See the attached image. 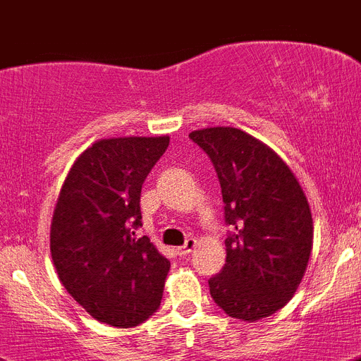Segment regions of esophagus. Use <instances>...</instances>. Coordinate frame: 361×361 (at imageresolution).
I'll return each mask as SVG.
<instances>
[{"label": "esophagus", "instance_id": "obj_1", "mask_svg": "<svg viewBox=\"0 0 361 361\" xmlns=\"http://www.w3.org/2000/svg\"><path fill=\"white\" fill-rule=\"evenodd\" d=\"M194 247H196V240L194 238H187V242L181 247H178V255L180 257H187V255H190L194 251Z\"/></svg>", "mask_w": 361, "mask_h": 361}]
</instances>
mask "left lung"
Instances as JSON below:
<instances>
[{
    "instance_id": "8db88e82",
    "label": "left lung",
    "mask_w": 361,
    "mask_h": 361,
    "mask_svg": "<svg viewBox=\"0 0 361 361\" xmlns=\"http://www.w3.org/2000/svg\"><path fill=\"white\" fill-rule=\"evenodd\" d=\"M221 183L226 264L208 279L215 305L230 317L258 321L287 305L312 252L308 201L288 165L237 128L192 131Z\"/></svg>"
}]
</instances>
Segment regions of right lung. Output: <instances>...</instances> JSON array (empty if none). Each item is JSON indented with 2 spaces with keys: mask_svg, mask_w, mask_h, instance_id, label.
Masks as SVG:
<instances>
[{
  "mask_svg": "<svg viewBox=\"0 0 361 361\" xmlns=\"http://www.w3.org/2000/svg\"><path fill=\"white\" fill-rule=\"evenodd\" d=\"M169 137L103 139L67 174L51 222V258L60 281L89 315L133 328L160 306L169 260L142 226L140 190Z\"/></svg>",
  "mask_w": 361,
  "mask_h": 361,
  "instance_id": "obj_1",
  "label": "right lung"
}]
</instances>
